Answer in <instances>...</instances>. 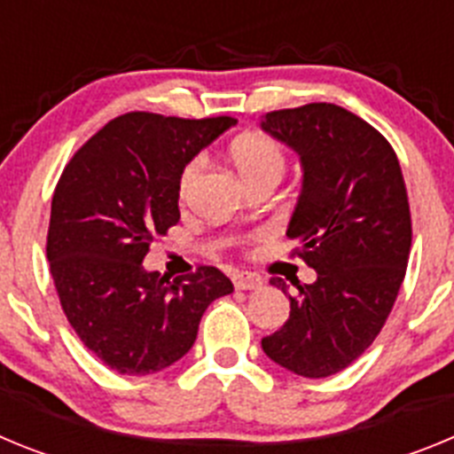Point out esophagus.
Returning <instances> with one entry per match:
<instances>
[{"label":"esophagus","mask_w":454,"mask_h":454,"mask_svg":"<svg viewBox=\"0 0 454 454\" xmlns=\"http://www.w3.org/2000/svg\"><path fill=\"white\" fill-rule=\"evenodd\" d=\"M234 286L239 291H254V288L263 286V279L259 275H252V272H236Z\"/></svg>","instance_id":"34e87169"}]
</instances>
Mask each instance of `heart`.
<instances>
[{"mask_svg":"<svg viewBox=\"0 0 454 454\" xmlns=\"http://www.w3.org/2000/svg\"><path fill=\"white\" fill-rule=\"evenodd\" d=\"M231 161H234L243 182H252V179L266 177V175L282 177L284 170H286V154H284L282 145L272 138L256 134L243 136V138L236 140L231 145ZM200 168H202V159H192V161L186 163V168L182 170V177H179L182 195H186Z\"/></svg>","mask_w":454,"mask_h":454,"instance_id":"obj_1","label":"heart"}]
</instances>
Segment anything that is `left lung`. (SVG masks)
Masks as SVG:
<instances>
[{
	"label": "left lung",
	"instance_id": "1",
	"mask_svg": "<svg viewBox=\"0 0 454 454\" xmlns=\"http://www.w3.org/2000/svg\"><path fill=\"white\" fill-rule=\"evenodd\" d=\"M262 129L298 152L302 188L286 236L316 270L288 295L284 327L262 340L272 362L330 377L371 346L398 298L411 247V215L398 156L366 120L336 104L272 111Z\"/></svg>",
	"mask_w": 454,
	"mask_h": 454
}]
</instances>
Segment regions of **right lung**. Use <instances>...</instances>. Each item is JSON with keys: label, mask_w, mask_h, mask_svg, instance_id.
Here are the masks:
<instances>
[{"label": "right lung", "mask_w": 454, "mask_h": 454, "mask_svg": "<svg viewBox=\"0 0 454 454\" xmlns=\"http://www.w3.org/2000/svg\"><path fill=\"white\" fill-rule=\"evenodd\" d=\"M234 118L124 114L72 156L51 198L47 262L83 346L120 375L179 362L202 314L234 284L218 268L168 282L145 270L154 236L179 223V177Z\"/></svg>", "instance_id": "add662e5"}]
</instances>
